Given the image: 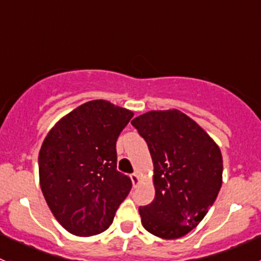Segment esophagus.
<instances>
[{
	"label": "esophagus",
	"mask_w": 261,
	"mask_h": 261,
	"mask_svg": "<svg viewBox=\"0 0 261 261\" xmlns=\"http://www.w3.org/2000/svg\"><path fill=\"white\" fill-rule=\"evenodd\" d=\"M131 178V181H133V186L136 187L139 183H140V178H139V174H136V173H133V174L130 175Z\"/></svg>",
	"instance_id": "1"
}]
</instances>
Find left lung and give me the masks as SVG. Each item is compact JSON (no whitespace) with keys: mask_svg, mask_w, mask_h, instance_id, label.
<instances>
[{"mask_svg":"<svg viewBox=\"0 0 261 261\" xmlns=\"http://www.w3.org/2000/svg\"><path fill=\"white\" fill-rule=\"evenodd\" d=\"M149 146L155 198L139 207L141 223L165 240L193 230L222 186V155L211 136L178 110L149 111L131 121Z\"/></svg>","mask_w":261,"mask_h":261,"instance_id":"left-lung-1","label":"left lung"}]
</instances>
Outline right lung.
<instances>
[{
	"instance_id": "right-lung-1",
	"label": "right lung",
	"mask_w": 261,
	"mask_h": 261,
	"mask_svg": "<svg viewBox=\"0 0 261 261\" xmlns=\"http://www.w3.org/2000/svg\"><path fill=\"white\" fill-rule=\"evenodd\" d=\"M133 116L94 99L60 118L46 135L39 152L41 192L68 232H103L130 193L131 179L116 169V141Z\"/></svg>"
}]
</instances>
